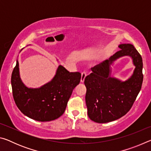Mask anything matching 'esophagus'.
<instances>
[{
  "instance_id": "1",
  "label": "esophagus",
  "mask_w": 151,
  "mask_h": 151,
  "mask_svg": "<svg viewBox=\"0 0 151 151\" xmlns=\"http://www.w3.org/2000/svg\"><path fill=\"white\" fill-rule=\"evenodd\" d=\"M86 76V72H83V73H82V74H81V83H84Z\"/></svg>"
}]
</instances>
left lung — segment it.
<instances>
[{"label": "left lung", "mask_w": 151, "mask_h": 151, "mask_svg": "<svg viewBox=\"0 0 151 151\" xmlns=\"http://www.w3.org/2000/svg\"><path fill=\"white\" fill-rule=\"evenodd\" d=\"M121 50L109 60L91 68L85 85L88 116L92 121L106 123L119 119L130 111L141 89L142 59L132 45L121 44ZM129 55L135 66L134 74L128 80L121 81L110 76V65L118 58Z\"/></svg>", "instance_id": "8db88e82"}]
</instances>
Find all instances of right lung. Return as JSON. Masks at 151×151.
Segmentation results:
<instances>
[{
	"instance_id": "1",
	"label": "right lung",
	"mask_w": 151,
	"mask_h": 151,
	"mask_svg": "<svg viewBox=\"0 0 151 151\" xmlns=\"http://www.w3.org/2000/svg\"><path fill=\"white\" fill-rule=\"evenodd\" d=\"M81 78L80 73H70L59 65L50 82L40 88H28L20 79L17 60L11 76L12 95L17 107L24 115L38 121H53L64 113Z\"/></svg>"
}]
</instances>
